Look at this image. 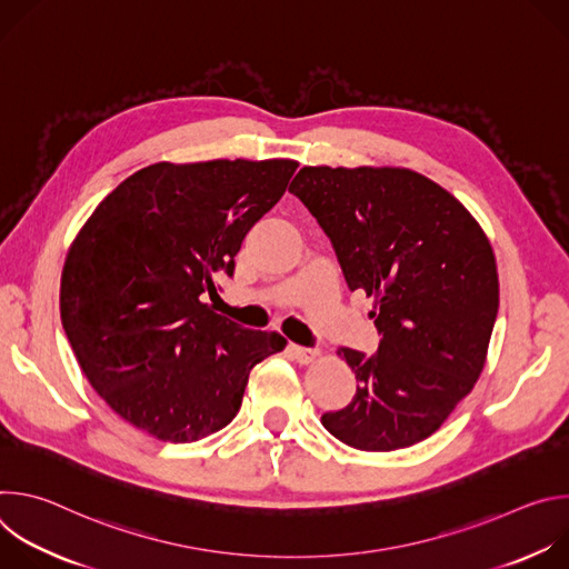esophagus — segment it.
Listing matches in <instances>:
<instances>
[{
  "label": "esophagus",
  "instance_id": "34e87169",
  "mask_svg": "<svg viewBox=\"0 0 569 569\" xmlns=\"http://www.w3.org/2000/svg\"><path fill=\"white\" fill-rule=\"evenodd\" d=\"M290 351H292V358L297 362H301V365H308V362H312L319 356V349H312V347H297V345H292Z\"/></svg>",
  "mask_w": 569,
  "mask_h": 569
}]
</instances>
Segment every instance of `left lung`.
<instances>
[{
    "instance_id": "1",
    "label": "left lung",
    "mask_w": 569,
    "mask_h": 569,
    "mask_svg": "<svg viewBox=\"0 0 569 569\" xmlns=\"http://www.w3.org/2000/svg\"><path fill=\"white\" fill-rule=\"evenodd\" d=\"M288 191L331 238L349 290L376 297L378 351H338L358 389L321 426L371 452L428 439L486 362L500 303L489 238L455 196L410 169L303 167Z\"/></svg>"
}]
</instances>
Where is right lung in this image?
Instances as JSON below:
<instances>
[{"label": "right lung", "instance_id": "right-lung-1", "mask_svg": "<svg viewBox=\"0 0 569 569\" xmlns=\"http://www.w3.org/2000/svg\"><path fill=\"white\" fill-rule=\"evenodd\" d=\"M292 159L146 167L78 231L60 317L80 369L110 408L154 439L191 443L238 412L279 333L242 329L202 301L231 277L246 233L281 200Z\"/></svg>", "mask_w": 569, "mask_h": 569}]
</instances>
